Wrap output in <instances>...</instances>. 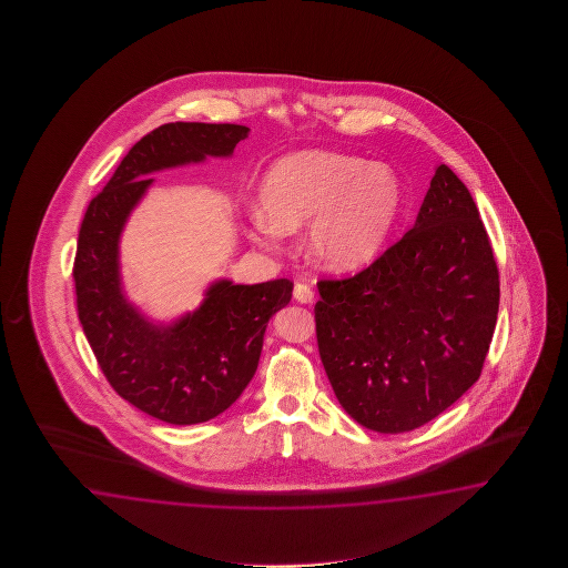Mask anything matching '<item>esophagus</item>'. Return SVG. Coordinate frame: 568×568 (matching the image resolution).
Instances as JSON below:
<instances>
[{"instance_id":"obj_1","label":"esophagus","mask_w":568,"mask_h":568,"mask_svg":"<svg viewBox=\"0 0 568 568\" xmlns=\"http://www.w3.org/2000/svg\"><path fill=\"white\" fill-rule=\"evenodd\" d=\"M294 298L301 302V304H308V302H313L314 292L313 284H308V282H296V286H294Z\"/></svg>"}]
</instances>
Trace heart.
I'll list each match as a JSON object with an SVG mask.
<instances>
[{
  "label": "heart",
  "instance_id": "heart-1",
  "mask_svg": "<svg viewBox=\"0 0 568 568\" xmlns=\"http://www.w3.org/2000/svg\"><path fill=\"white\" fill-rule=\"evenodd\" d=\"M402 206V184L384 164L326 150L280 158L260 184L254 235L274 242L306 226L302 247L314 266L351 272L384 247Z\"/></svg>",
  "mask_w": 568,
  "mask_h": 568
}]
</instances>
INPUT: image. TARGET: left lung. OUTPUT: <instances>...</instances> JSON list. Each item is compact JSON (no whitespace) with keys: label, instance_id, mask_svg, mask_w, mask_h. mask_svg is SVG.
Here are the masks:
<instances>
[{"label":"left lung","instance_id":"obj_1","mask_svg":"<svg viewBox=\"0 0 568 568\" xmlns=\"http://www.w3.org/2000/svg\"><path fill=\"white\" fill-rule=\"evenodd\" d=\"M318 353L353 420L384 435L430 423L481 375L499 274L471 193L438 164L412 230L347 280H321Z\"/></svg>","mask_w":568,"mask_h":568}]
</instances>
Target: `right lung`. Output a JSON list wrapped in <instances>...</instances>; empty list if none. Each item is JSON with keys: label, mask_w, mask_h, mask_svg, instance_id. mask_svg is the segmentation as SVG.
<instances>
[{"label": "right lung", "mask_w": 568, "mask_h": 568, "mask_svg": "<svg viewBox=\"0 0 568 568\" xmlns=\"http://www.w3.org/2000/svg\"><path fill=\"white\" fill-rule=\"evenodd\" d=\"M247 132L235 123L160 125L121 160L81 223L73 278L83 333L111 387L162 423H206L242 396L257 369L267 321L288 304L294 284L215 280L193 313L156 323L123 292L121 233L154 184L150 174L233 156Z\"/></svg>", "instance_id": "obj_1"}]
</instances>
